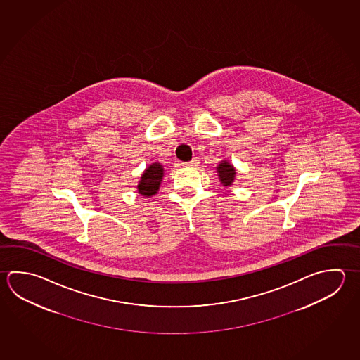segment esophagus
Returning <instances> with one entry per match:
<instances>
[{
    "mask_svg": "<svg viewBox=\"0 0 360 360\" xmlns=\"http://www.w3.org/2000/svg\"><path fill=\"white\" fill-rule=\"evenodd\" d=\"M186 166H189V167H196L198 165H199V160L198 158H193L191 161H189V162H186Z\"/></svg>",
    "mask_w": 360,
    "mask_h": 360,
    "instance_id": "1",
    "label": "esophagus"
}]
</instances>
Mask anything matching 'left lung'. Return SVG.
Returning a JSON list of instances; mask_svg holds the SVG:
<instances>
[{
  "label": "left lung",
  "instance_id": "obj_1",
  "mask_svg": "<svg viewBox=\"0 0 360 360\" xmlns=\"http://www.w3.org/2000/svg\"><path fill=\"white\" fill-rule=\"evenodd\" d=\"M216 169L217 175H218V179H219V181L222 184V186L229 188L235 181V166L229 162L227 160H223L219 164L217 165Z\"/></svg>",
  "mask_w": 360,
  "mask_h": 360
}]
</instances>
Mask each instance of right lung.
<instances>
[{"mask_svg":"<svg viewBox=\"0 0 360 360\" xmlns=\"http://www.w3.org/2000/svg\"><path fill=\"white\" fill-rule=\"evenodd\" d=\"M165 169L160 162H153L146 167L142 176L138 181V194L142 196L150 198L157 194V191L161 186V181L164 179Z\"/></svg>","mask_w":360,"mask_h":360,"instance_id":"obj_1","label":"right lung"}]
</instances>
